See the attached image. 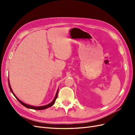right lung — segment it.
<instances>
[{
    "instance_id": "right-lung-1",
    "label": "right lung",
    "mask_w": 135,
    "mask_h": 135,
    "mask_svg": "<svg viewBox=\"0 0 135 135\" xmlns=\"http://www.w3.org/2000/svg\"><path fill=\"white\" fill-rule=\"evenodd\" d=\"M8 85H9V89H10L11 91L12 92V93H13V95L15 96V97L16 98V99H17V100L20 102V103H21L23 106H24V107H26V108H27L31 109H34V110H44V109H47L48 108L51 107L54 104L55 102V101H56V99H57V97L58 92H59V89H58L57 91V92H56V95H55V98H54V99L53 100V101L51 102V103H50V104H47V105H46L41 106V107H34V106H31V105H27V104H25V103H23V102H22V101H21L20 100H19V99H18V98H17V97L15 95V93H13V91H12V89L11 87V85H10V83H9V79H8Z\"/></svg>"
}]
</instances>
